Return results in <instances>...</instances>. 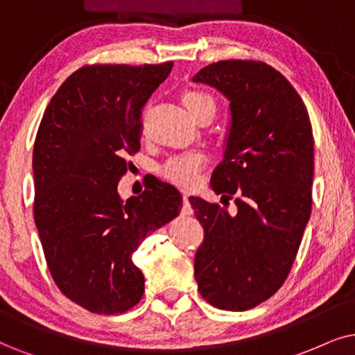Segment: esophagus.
Instances as JSON below:
<instances>
[{
  "label": "esophagus",
  "instance_id": "esophagus-1",
  "mask_svg": "<svg viewBox=\"0 0 355 355\" xmlns=\"http://www.w3.org/2000/svg\"><path fill=\"white\" fill-rule=\"evenodd\" d=\"M188 193H183V205H185V213L190 214L191 213V208H190V201H188Z\"/></svg>",
  "mask_w": 355,
  "mask_h": 355
}]
</instances>
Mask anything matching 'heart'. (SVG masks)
Segmentation results:
<instances>
[{
	"label": "heart",
	"instance_id": "1",
	"mask_svg": "<svg viewBox=\"0 0 355 355\" xmlns=\"http://www.w3.org/2000/svg\"><path fill=\"white\" fill-rule=\"evenodd\" d=\"M182 105L185 106L188 114L193 119H198L200 116L206 113L214 114L216 111V103H214L213 96L209 93L203 92V89H185L182 93ZM206 159L201 154H183L168 159L162 167L159 168L160 177L164 180H167L173 185L180 188L195 187V183L198 182V177L201 170L205 168Z\"/></svg>",
	"mask_w": 355,
	"mask_h": 355
}]
</instances>
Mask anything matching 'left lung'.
<instances>
[{"mask_svg": "<svg viewBox=\"0 0 355 355\" xmlns=\"http://www.w3.org/2000/svg\"><path fill=\"white\" fill-rule=\"evenodd\" d=\"M193 82L230 100L231 125L211 188L232 198L234 216L191 196L205 239L195 255V278L206 302L245 311L284 285L311 214L315 141L297 89L263 62L221 60Z\"/></svg>", "mask_w": 355, "mask_h": 355, "instance_id": "obj_1", "label": "left lung"}]
</instances>
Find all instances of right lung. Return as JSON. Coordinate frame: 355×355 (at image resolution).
<instances>
[{"label":"right lung","instance_id":"add662e5","mask_svg":"<svg viewBox=\"0 0 355 355\" xmlns=\"http://www.w3.org/2000/svg\"><path fill=\"white\" fill-rule=\"evenodd\" d=\"M159 65H87L52 96L34 142V219L58 290L98 315L141 302L144 275L132 252L180 214L182 195L157 180L123 200L128 155L141 149V114L165 82Z\"/></svg>","mask_w":355,"mask_h":355}]
</instances>
